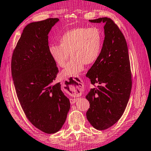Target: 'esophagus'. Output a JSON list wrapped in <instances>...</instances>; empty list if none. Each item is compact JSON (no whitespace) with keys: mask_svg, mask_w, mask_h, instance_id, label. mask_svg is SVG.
<instances>
[{"mask_svg":"<svg viewBox=\"0 0 151 151\" xmlns=\"http://www.w3.org/2000/svg\"><path fill=\"white\" fill-rule=\"evenodd\" d=\"M77 84L76 85H73V86L71 85L70 86H69V88L70 89L71 91L73 92H75L76 93L78 94H81L82 92L83 91V81H81V79L79 78L78 81L75 80ZM78 99H70V103H75V102L77 101Z\"/></svg>","mask_w":151,"mask_h":151,"instance_id":"obj_1","label":"esophagus"}]
</instances>
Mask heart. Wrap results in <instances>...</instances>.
Instances as JSON below:
<instances>
[{
    "label": "heart",
    "instance_id": "1",
    "mask_svg": "<svg viewBox=\"0 0 151 151\" xmlns=\"http://www.w3.org/2000/svg\"><path fill=\"white\" fill-rule=\"evenodd\" d=\"M103 35L96 27H77L61 36L60 45L52 44L48 50L51 58L59 67H65L70 56L72 58L62 71L63 77H75L86 65L98 59L103 47Z\"/></svg>",
    "mask_w": 151,
    "mask_h": 151
}]
</instances>
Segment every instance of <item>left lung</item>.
Returning a JSON list of instances; mask_svg holds the SVG:
<instances>
[{
	"mask_svg": "<svg viewBox=\"0 0 151 151\" xmlns=\"http://www.w3.org/2000/svg\"><path fill=\"white\" fill-rule=\"evenodd\" d=\"M89 21L105 24L101 54L86 74L91 84L99 85L86 96L90 103L86 117L96 129L105 130L121 119L129 100L132 79L129 50L113 20L103 17Z\"/></svg>",
	"mask_w": 151,
	"mask_h": 151,
	"instance_id": "obj_1",
	"label": "left lung"
}]
</instances>
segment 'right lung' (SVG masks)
Segmentation results:
<instances>
[{
  "label": "right lung",
  "instance_id": "right-lung-1",
  "mask_svg": "<svg viewBox=\"0 0 151 151\" xmlns=\"http://www.w3.org/2000/svg\"><path fill=\"white\" fill-rule=\"evenodd\" d=\"M59 21L48 19L27 24L15 47L11 73L17 95L25 115L38 129L58 132L69 111L70 101L54 81L58 73L48 50V33Z\"/></svg>",
  "mask_w": 151,
  "mask_h": 151
}]
</instances>
